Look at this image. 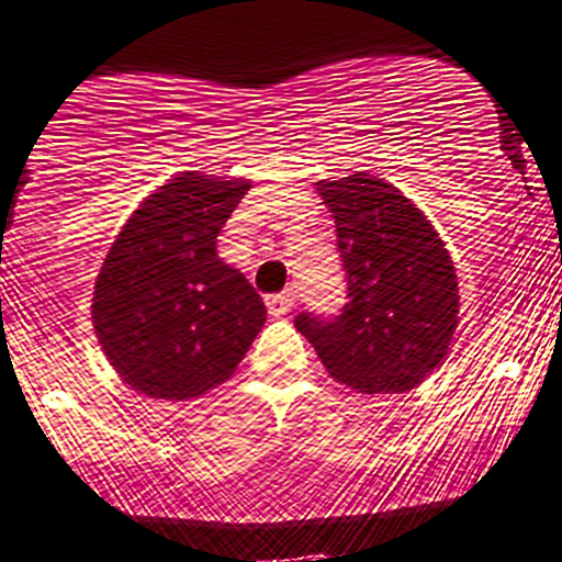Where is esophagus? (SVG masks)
Returning <instances> with one entry per match:
<instances>
[{
  "label": "esophagus",
  "instance_id": "obj_1",
  "mask_svg": "<svg viewBox=\"0 0 562 562\" xmlns=\"http://www.w3.org/2000/svg\"><path fill=\"white\" fill-rule=\"evenodd\" d=\"M266 307H269L271 316H285V313L293 307V293L291 291L271 293V296H266Z\"/></svg>",
  "mask_w": 562,
  "mask_h": 562
}]
</instances>
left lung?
I'll list each match as a JSON object with an SVG mask.
<instances>
[{"mask_svg":"<svg viewBox=\"0 0 562 562\" xmlns=\"http://www.w3.org/2000/svg\"><path fill=\"white\" fill-rule=\"evenodd\" d=\"M338 233L346 305L293 324L329 376L360 393H405L443 360L458 327L452 257L422 210L358 171L316 182Z\"/></svg>","mask_w":562,"mask_h":562,"instance_id":"8db88e82","label":"left lung"}]
</instances>
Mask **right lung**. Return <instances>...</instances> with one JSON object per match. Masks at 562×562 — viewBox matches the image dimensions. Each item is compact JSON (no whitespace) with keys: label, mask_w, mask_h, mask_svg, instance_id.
<instances>
[{"label":"right lung","mask_w":562,"mask_h":562,"mask_svg":"<svg viewBox=\"0 0 562 562\" xmlns=\"http://www.w3.org/2000/svg\"><path fill=\"white\" fill-rule=\"evenodd\" d=\"M246 180L186 171L133 213L93 288L110 366L151 400H193L229 380L266 322L260 293L216 251Z\"/></svg>","instance_id":"obj_1"}]
</instances>
